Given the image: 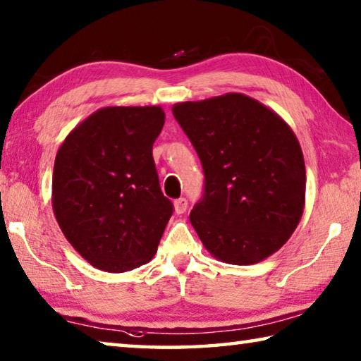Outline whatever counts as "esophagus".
Masks as SVG:
<instances>
[{"mask_svg": "<svg viewBox=\"0 0 361 361\" xmlns=\"http://www.w3.org/2000/svg\"><path fill=\"white\" fill-rule=\"evenodd\" d=\"M173 207H175V213H178V215H181V213H185L186 209H188V200L185 197L176 199L175 202H173Z\"/></svg>", "mask_w": 361, "mask_h": 361, "instance_id": "1", "label": "esophagus"}]
</instances>
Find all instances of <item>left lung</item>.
I'll return each instance as SVG.
<instances>
[{"label": "left lung", "instance_id": "1", "mask_svg": "<svg viewBox=\"0 0 361 361\" xmlns=\"http://www.w3.org/2000/svg\"><path fill=\"white\" fill-rule=\"evenodd\" d=\"M172 111L204 167V197L189 215L204 247L228 264L269 258L304 212L305 166L295 132L239 92L175 103Z\"/></svg>", "mask_w": 361, "mask_h": 361}]
</instances>
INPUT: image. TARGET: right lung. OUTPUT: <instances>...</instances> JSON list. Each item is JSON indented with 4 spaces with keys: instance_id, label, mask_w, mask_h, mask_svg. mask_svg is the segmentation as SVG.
Listing matches in <instances>:
<instances>
[{
    "instance_id": "1",
    "label": "right lung",
    "mask_w": 361,
    "mask_h": 361,
    "mask_svg": "<svg viewBox=\"0 0 361 361\" xmlns=\"http://www.w3.org/2000/svg\"><path fill=\"white\" fill-rule=\"evenodd\" d=\"M164 121L161 106L100 108L57 151L54 215L73 248L100 271L146 264L172 216L152 159Z\"/></svg>"
}]
</instances>
